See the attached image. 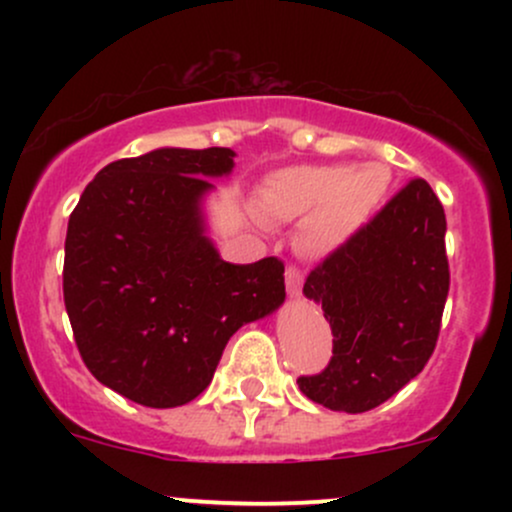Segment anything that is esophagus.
<instances>
[{
	"label": "esophagus",
	"mask_w": 512,
	"mask_h": 512,
	"mask_svg": "<svg viewBox=\"0 0 512 512\" xmlns=\"http://www.w3.org/2000/svg\"><path fill=\"white\" fill-rule=\"evenodd\" d=\"M286 291H289L291 298H298L301 296V289H303V274L298 267H286Z\"/></svg>",
	"instance_id": "obj_1"
}]
</instances>
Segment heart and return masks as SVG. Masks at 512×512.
I'll return each instance as SVG.
<instances>
[{
    "label": "heart",
    "mask_w": 512,
    "mask_h": 512,
    "mask_svg": "<svg viewBox=\"0 0 512 512\" xmlns=\"http://www.w3.org/2000/svg\"><path fill=\"white\" fill-rule=\"evenodd\" d=\"M390 190V170L378 161L301 163L262 180L260 211L269 223H298L296 245L305 257L322 260L342 250L366 228Z\"/></svg>",
    "instance_id": "1"
}]
</instances>
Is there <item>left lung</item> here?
I'll use <instances>...</instances> for the list:
<instances>
[{
	"instance_id": "8db88e82",
	"label": "left lung",
	"mask_w": 512,
	"mask_h": 512,
	"mask_svg": "<svg viewBox=\"0 0 512 512\" xmlns=\"http://www.w3.org/2000/svg\"><path fill=\"white\" fill-rule=\"evenodd\" d=\"M445 211L426 180H411L342 250L305 279L334 349L320 375L298 378L315 404L361 414L397 395L436 349L450 289Z\"/></svg>"
}]
</instances>
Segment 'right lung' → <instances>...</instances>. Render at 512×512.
Segmentation results:
<instances>
[{
	"instance_id": "1",
	"label": "right lung",
	"mask_w": 512,
	"mask_h": 512,
	"mask_svg": "<svg viewBox=\"0 0 512 512\" xmlns=\"http://www.w3.org/2000/svg\"><path fill=\"white\" fill-rule=\"evenodd\" d=\"M236 151L161 146L86 185L64 243V305L93 378L154 409L207 390L228 339L276 313L284 264H231L209 236L211 180Z\"/></svg>"
}]
</instances>
